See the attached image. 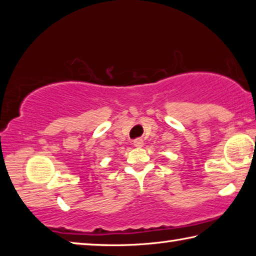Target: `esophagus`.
<instances>
[{
  "label": "esophagus",
  "instance_id": "1",
  "mask_svg": "<svg viewBox=\"0 0 256 256\" xmlns=\"http://www.w3.org/2000/svg\"><path fill=\"white\" fill-rule=\"evenodd\" d=\"M133 144L138 146V148H140V146H144V141H142V138H136V140L133 141Z\"/></svg>",
  "mask_w": 256,
  "mask_h": 256
}]
</instances>
